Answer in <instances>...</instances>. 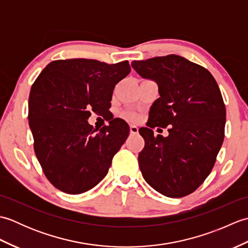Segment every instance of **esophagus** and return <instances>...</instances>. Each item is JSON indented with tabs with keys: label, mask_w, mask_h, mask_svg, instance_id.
<instances>
[{
	"label": "esophagus",
	"mask_w": 248,
	"mask_h": 248,
	"mask_svg": "<svg viewBox=\"0 0 248 248\" xmlns=\"http://www.w3.org/2000/svg\"><path fill=\"white\" fill-rule=\"evenodd\" d=\"M130 133L131 134H138L139 133V128L136 125H131L130 127Z\"/></svg>",
	"instance_id": "1"
}]
</instances>
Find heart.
<instances>
[{"instance_id":"obj_1","label":"heart","mask_w":248,"mask_h":248,"mask_svg":"<svg viewBox=\"0 0 248 248\" xmlns=\"http://www.w3.org/2000/svg\"><path fill=\"white\" fill-rule=\"evenodd\" d=\"M124 116H125V118H128L130 120H135L136 118H138V115L133 112H127L124 114Z\"/></svg>"}]
</instances>
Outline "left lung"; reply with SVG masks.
Wrapping results in <instances>:
<instances>
[{"label": "left lung", "instance_id": "1", "mask_svg": "<svg viewBox=\"0 0 248 248\" xmlns=\"http://www.w3.org/2000/svg\"><path fill=\"white\" fill-rule=\"evenodd\" d=\"M133 69L155 81L160 98L151 105L139 164L156 192L180 198L202 186L217 161L225 136L226 108L219 87L205 68L170 54L132 62ZM169 125L168 137L152 129Z\"/></svg>", "mask_w": 248, "mask_h": 248}]
</instances>
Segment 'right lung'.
Instances as JSON below:
<instances>
[{"label": "right lung", "mask_w": 248, "mask_h": 248, "mask_svg": "<svg viewBox=\"0 0 248 248\" xmlns=\"http://www.w3.org/2000/svg\"><path fill=\"white\" fill-rule=\"evenodd\" d=\"M130 71L128 61L109 65L59 60L46 65L31 85L29 124L34 150L46 177L62 192H87L107 176L130 128L114 118L94 130L87 119L92 110L110 108L115 85Z\"/></svg>", "instance_id": "right-lung-1"}]
</instances>
